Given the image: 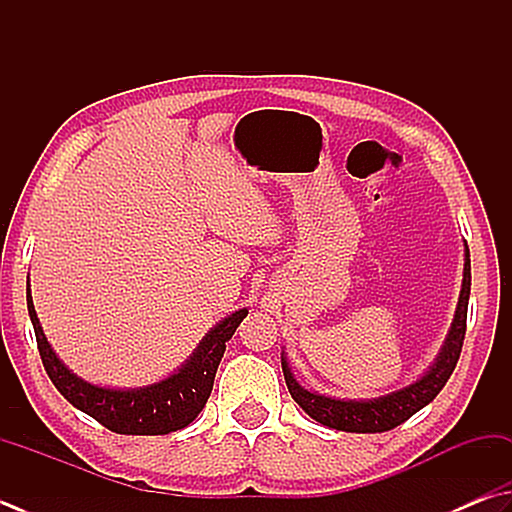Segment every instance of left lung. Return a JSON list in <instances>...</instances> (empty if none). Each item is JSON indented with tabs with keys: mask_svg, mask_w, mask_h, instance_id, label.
<instances>
[{
	"mask_svg": "<svg viewBox=\"0 0 512 512\" xmlns=\"http://www.w3.org/2000/svg\"><path fill=\"white\" fill-rule=\"evenodd\" d=\"M468 298H470V252L464 243V278H461V292L457 301L455 318L448 330L446 341L437 354L435 363L423 372L417 381H412L406 388H399L374 399H336L327 394H318L305 390L294 379L292 368L287 363V354L281 352V365L285 374L287 390L292 399L301 406L310 417L327 428L343 432H385L401 426L412 414L437 397L443 385L450 379L452 370L459 361L461 345L466 336V316H468Z\"/></svg>",
	"mask_w": 512,
	"mask_h": 512,
	"instance_id": "obj_1",
	"label": "left lung"
}]
</instances>
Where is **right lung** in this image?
<instances>
[{
  "instance_id": "obj_1",
  "label": "right lung",
  "mask_w": 512,
  "mask_h": 512,
  "mask_svg": "<svg viewBox=\"0 0 512 512\" xmlns=\"http://www.w3.org/2000/svg\"><path fill=\"white\" fill-rule=\"evenodd\" d=\"M26 305L42 363L55 388L71 406L86 412L118 435H169V432L187 428L205 408L227 341L249 312L247 307H240L216 323L202 336L189 359L165 379L140 385V388H106V385L84 381L82 376L66 368L64 361L55 354L35 312L31 281L26 283Z\"/></svg>"
}]
</instances>
